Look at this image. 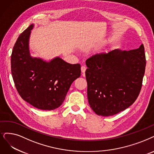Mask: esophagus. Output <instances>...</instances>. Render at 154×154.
I'll return each instance as SVG.
<instances>
[{
	"label": "esophagus",
	"instance_id": "1",
	"mask_svg": "<svg viewBox=\"0 0 154 154\" xmlns=\"http://www.w3.org/2000/svg\"><path fill=\"white\" fill-rule=\"evenodd\" d=\"M86 69H87V67H86L85 66H82L81 67V71H82V72L84 73V72H85Z\"/></svg>",
	"mask_w": 154,
	"mask_h": 154
}]
</instances>
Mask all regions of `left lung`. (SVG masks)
<instances>
[{
	"instance_id": "obj_1",
	"label": "left lung",
	"mask_w": 154,
	"mask_h": 154,
	"mask_svg": "<svg viewBox=\"0 0 154 154\" xmlns=\"http://www.w3.org/2000/svg\"><path fill=\"white\" fill-rule=\"evenodd\" d=\"M87 95L95 114L113 116L134 102L142 86L146 66L144 46L96 54L86 60Z\"/></svg>"
}]
</instances>
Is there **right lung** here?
Segmentation results:
<instances>
[{"instance_id": "right-lung-1", "label": "right lung", "mask_w": 154, "mask_h": 154, "mask_svg": "<svg viewBox=\"0 0 154 154\" xmlns=\"http://www.w3.org/2000/svg\"><path fill=\"white\" fill-rule=\"evenodd\" d=\"M30 24L19 36L11 54V72L24 100L33 107L51 110L60 107L72 83L81 76L79 64H71L59 57L46 61L30 55Z\"/></svg>"}]
</instances>
